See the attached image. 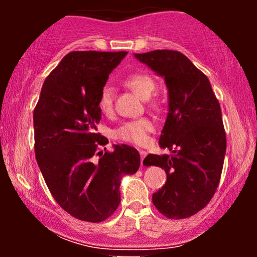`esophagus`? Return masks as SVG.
I'll return each mask as SVG.
<instances>
[{"label":"esophagus","instance_id":"34e87169","mask_svg":"<svg viewBox=\"0 0 257 257\" xmlns=\"http://www.w3.org/2000/svg\"><path fill=\"white\" fill-rule=\"evenodd\" d=\"M139 153H140V156H141V166H143V167H144L143 162H144V158H145V157H146L147 152H146V151H144V150H139Z\"/></svg>","mask_w":257,"mask_h":257}]
</instances>
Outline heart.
<instances>
[{"mask_svg": "<svg viewBox=\"0 0 257 257\" xmlns=\"http://www.w3.org/2000/svg\"><path fill=\"white\" fill-rule=\"evenodd\" d=\"M123 83L129 89L137 93L141 99L147 100L156 91L157 83L151 75L145 72H137L128 75L123 79ZM98 107L102 113L108 114L113 108V94L108 87H104L99 93ZM155 129V123L150 118L143 117L139 119L126 120L113 131V138L123 143L134 145H146L150 134Z\"/></svg>", "mask_w": 257, "mask_h": 257, "instance_id": "b5f03b06", "label": "heart"}]
</instances>
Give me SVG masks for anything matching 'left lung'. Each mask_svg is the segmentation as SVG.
Returning a JSON list of instances; mask_svg holds the SVG:
<instances>
[{"label": "left lung", "mask_w": 257, "mask_h": 257, "mask_svg": "<svg viewBox=\"0 0 257 257\" xmlns=\"http://www.w3.org/2000/svg\"><path fill=\"white\" fill-rule=\"evenodd\" d=\"M135 58L163 76L169 90L159 146L174 155L144 159L145 166L161 167L167 174L166 185L152 194V202L168 219H186L205 208L220 182L226 132L219 100L208 77L182 53L158 49Z\"/></svg>", "instance_id": "obj_1"}]
</instances>
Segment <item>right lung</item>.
<instances>
[{"label":"right lung","mask_w":257,"mask_h":257,"mask_svg":"<svg viewBox=\"0 0 257 257\" xmlns=\"http://www.w3.org/2000/svg\"><path fill=\"white\" fill-rule=\"evenodd\" d=\"M125 55L69 53L47 76L34 110L35 155L44 181L66 213L87 222H101L116 211L120 179L140 167L137 149L117 145L102 152L108 141L96 133L99 93Z\"/></svg>","instance_id":"right-lung-1"}]
</instances>
